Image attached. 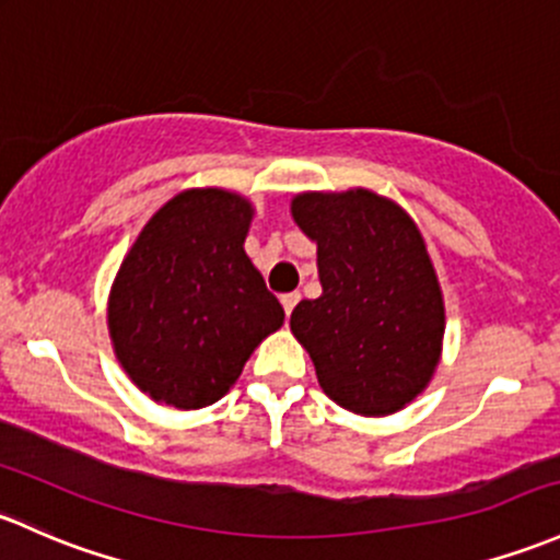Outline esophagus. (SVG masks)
Masks as SVG:
<instances>
[{"mask_svg": "<svg viewBox=\"0 0 560 560\" xmlns=\"http://www.w3.org/2000/svg\"><path fill=\"white\" fill-rule=\"evenodd\" d=\"M298 303H300V292H287V295H281V305H284L287 316H292V311H295Z\"/></svg>", "mask_w": 560, "mask_h": 560, "instance_id": "34e87169", "label": "esophagus"}]
</instances>
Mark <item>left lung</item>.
I'll return each instance as SVG.
<instances>
[{
	"label": "left lung",
	"instance_id": "left-lung-1",
	"mask_svg": "<svg viewBox=\"0 0 560 560\" xmlns=\"http://www.w3.org/2000/svg\"><path fill=\"white\" fill-rule=\"evenodd\" d=\"M292 217L316 241L322 295L300 300L290 327L319 386L351 413H397L427 388L443 351V292L421 231L364 187L300 192Z\"/></svg>",
	"mask_w": 560,
	"mask_h": 560
}]
</instances>
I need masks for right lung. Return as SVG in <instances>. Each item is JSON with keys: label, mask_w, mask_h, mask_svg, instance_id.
I'll use <instances>...</instances> for the list:
<instances>
[{"label": "right lung", "mask_w": 560, "mask_h": 560, "mask_svg": "<svg viewBox=\"0 0 560 560\" xmlns=\"http://www.w3.org/2000/svg\"><path fill=\"white\" fill-rule=\"evenodd\" d=\"M252 217L238 192L192 187L150 217L120 262L107 305L112 349L155 402H217L284 325V308L244 252Z\"/></svg>", "instance_id": "add662e5"}]
</instances>
